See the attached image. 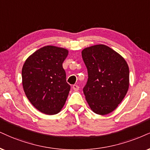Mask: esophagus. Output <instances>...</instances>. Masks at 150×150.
<instances>
[{
  "instance_id": "34e87169",
  "label": "esophagus",
  "mask_w": 150,
  "mask_h": 150,
  "mask_svg": "<svg viewBox=\"0 0 150 150\" xmlns=\"http://www.w3.org/2000/svg\"><path fill=\"white\" fill-rule=\"evenodd\" d=\"M72 88H73V90H74V91H78L79 90V86H77V85H74L73 87H72Z\"/></svg>"
}]
</instances>
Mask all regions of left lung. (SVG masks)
<instances>
[{
    "mask_svg": "<svg viewBox=\"0 0 150 150\" xmlns=\"http://www.w3.org/2000/svg\"><path fill=\"white\" fill-rule=\"evenodd\" d=\"M81 54L88 73L83 88L87 102L96 114L110 113L129 90L128 64L121 55L104 44L85 48Z\"/></svg>",
    "mask_w": 150,
    "mask_h": 150,
    "instance_id": "obj_1",
    "label": "left lung"
}]
</instances>
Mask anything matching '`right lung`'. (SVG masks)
<instances>
[{"label":"right lung","mask_w":150,"mask_h":150,"mask_svg":"<svg viewBox=\"0 0 150 150\" xmlns=\"http://www.w3.org/2000/svg\"><path fill=\"white\" fill-rule=\"evenodd\" d=\"M69 51L45 46L25 60L22 67V84L25 95L35 108L47 115L61 111L69 95L62 63Z\"/></svg>","instance_id":"add662e5"}]
</instances>
